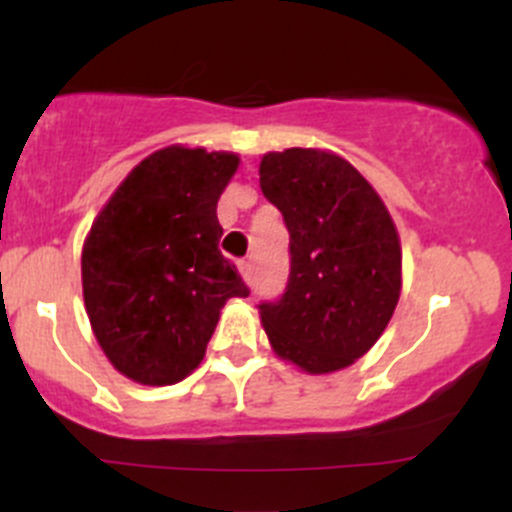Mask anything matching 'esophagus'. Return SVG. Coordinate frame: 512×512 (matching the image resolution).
Wrapping results in <instances>:
<instances>
[{"label": "esophagus", "mask_w": 512, "mask_h": 512, "mask_svg": "<svg viewBox=\"0 0 512 512\" xmlns=\"http://www.w3.org/2000/svg\"><path fill=\"white\" fill-rule=\"evenodd\" d=\"M237 270H240L242 280L250 282L252 280V272H255V265H252V260H242V262H237Z\"/></svg>", "instance_id": "1"}]
</instances>
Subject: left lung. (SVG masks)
I'll return each instance as SVG.
<instances>
[{
  "label": "left lung",
  "mask_w": 512,
  "mask_h": 512,
  "mask_svg": "<svg viewBox=\"0 0 512 512\" xmlns=\"http://www.w3.org/2000/svg\"><path fill=\"white\" fill-rule=\"evenodd\" d=\"M260 188L289 230V282L260 304L272 352L307 374L361 359L384 334L401 294V240L369 180L322 148L260 160Z\"/></svg>",
  "instance_id": "8db88e82"
}]
</instances>
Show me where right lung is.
<instances>
[{
	"mask_svg": "<svg viewBox=\"0 0 512 512\" xmlns=\"http://www.w3.org/2000/svg\"><path fill=\"white\" fill-rule=\"evenodd\" d=\"M237 165V153L160 148L123 178L86 235V314L131 381L168 386L193 374L227 299L250 294L218 250L215 210Z\"/></svg>",
	"mask_w": 512,
	"mask_h": 512,
	"instance_id": "add662e5",
	"label": "right lung"
}]
</instances>
